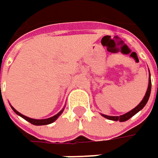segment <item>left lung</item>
Wrapping results in <instances>:
<instances>
[{"instance_id": "8db88e82", "label": "left lung", "mask_w": 158, "mask_h": 158, "mask_svg": "<svg viewBox=\"0 0 158 158\" xmlns=\"http://www.w3.org/2000/svg\"><path fill=\"white\" fill-rule=\"evenodd\" d=\"M150 92H151V79H150V72H149V79H148V89H147V92L145 94L143 99L141 100V102L136 106V108H134L132 110L125 113L124 115L121 116H108V115H104V114H101L102 117L108 118L109 120H113V121H120L124 122L128 120L130 118H132L134 115H136L137 112H139L142 108L146 106V104L148 103V98L150 97Z\"/></svg>"}]
</instances>
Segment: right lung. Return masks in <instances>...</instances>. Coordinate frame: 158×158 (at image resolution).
I'll list each match as a JSON object with an SVG mask.
<instances>
[{
	"label": "right lung",
	"instance_id": "add662e5",
	"mask_svg": "<svg viewBox=\"0 0 158 158\" xmlns=\"http://www.w3.org/2000/svg\"><path fill=\"white\" fill-rule=\"evenodd\" d=\"M11 108H12V110L18 115V116H20V117H22V118H24L25 120H27L28 122H30V123H31L32 125H35V126H43V125H49V124H51V123H53V122L55 121V120H57V118L62 114V112H63V110H64V108H62L58 114H56L55 116H53V117H51V118H44V119H35V118H29V117H26V116H24V115H22L21 114L20 112H18L15 108H13L12 106H10Z\"/></svg>",
	"mask_w": 158,
	"mask_h": 158
}]
</instances>
